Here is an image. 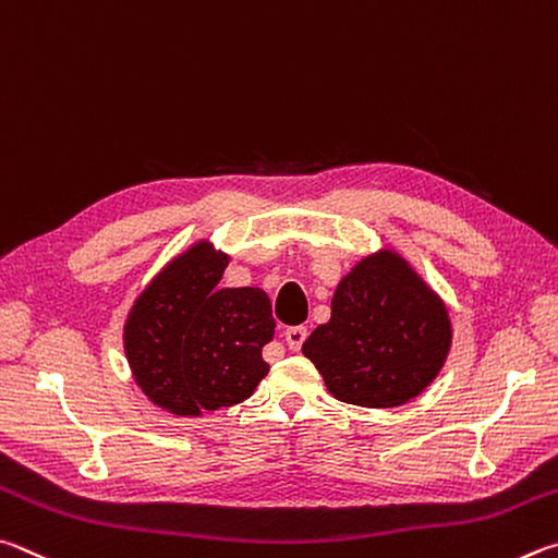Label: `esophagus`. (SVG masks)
<instances>
[{
	"label": "esophagus",
	"instance_id": "obj_1",
	"mask_svg": "<svg viewBox=\"0 0 558 558\" xmlns=\"http://www.w3.org/2000/svg\"><path fill=\"white\" fill-rule=\"evenodd\" d=\"M306 336H308V330L304 326H291L284 330V343L289 345V350H301Z\"/></svg>",
	"mask_w": 558,
	"mask_h": 558
}]
</instances>
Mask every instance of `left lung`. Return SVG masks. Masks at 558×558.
I'll return each mask as SVG.
<instances>
[{
    "instance_id": "left-lung-1",
    "label": "left lung",
    "mask_w": 558,
    "mask_h": 558,
    "mask_svg": "<svg viewBox=\"0 0 558 558\" xmlns=\"http://www.w3.org/2000/svg\"><path fill=\"white\" fill-rule=\"evenodd\" d=\"M451 340L444 299L402 254L385 247L340 279L330 320L301 350L340 402L392 409L434 383Z\"/></svg>"
}]
</instances>
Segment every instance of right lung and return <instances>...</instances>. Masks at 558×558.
<instances>
[{
  "label": "right lung",
  "mask_w": 558,
  "mask_h": 558,
  "mask_svg": "<svg viewBox=\"0 0 558 558\" xmlns=\"http://www.w3.org/2000/svg\"><path fill=\"white\" fill-rule=\"evenodd\" d=\"M230 257L208 240L175 254L136 296L124 320V353L149 402L201 416L252 397L269 373L271 301L257 287L222 289Z\"/></svg>",
  "instance_id": "right-lung-1"
}]
</instances>
